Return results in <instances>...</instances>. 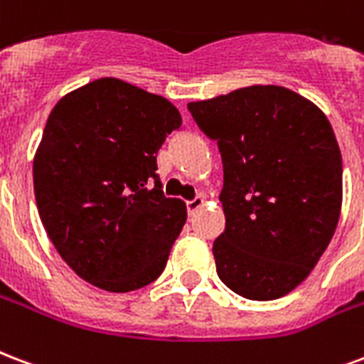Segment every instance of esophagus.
<instances>
[{
  "instance_id": "obj_1",
  "label": "esophagus",
  "mask_w": 364,
  "mask_h": 364,
  "mask_svg": "<svg viewBox=\"0 0 364 364\" xmlns=\"http://www.w3.org/2000/svg\"><path fill=\"white\" fill-rule=\"evenodd\" d=\"M204 204H206V202H204V198H202V196H198V198H194V200L187 202L188 215H194V213L198 212V210H200V208L204 206Z\"/></svg>"
}]
</instances>
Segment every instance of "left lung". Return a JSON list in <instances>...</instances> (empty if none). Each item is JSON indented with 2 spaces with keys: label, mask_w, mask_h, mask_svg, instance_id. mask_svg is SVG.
Returning a JSON list of instances; mask_svg holds the SVG:
<instances>
[{
  "label": "left lung",
  "mask_w": 364,
  "mask_h": 364,
  "mask_svg": "<svg viewBox=\"0 0 364 364\" xmlns=\"http://www.w3.org/2000/svg\"><path fill=\"white\" fill-rule=\"evenodd\" d=\"M223 162L219 279L267 301L292 292L328 248L342 212V152L321 108L282 85L187 105Z\"/></svg>",
  "instance_id": "left-lung-1"
}]
</instances>
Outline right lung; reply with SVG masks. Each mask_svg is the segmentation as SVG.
I'll list each match as a JSON object with an SVG mask.
<instances>
[{
    "label": "right lung",
    "instance_id": "1",
    "mask_svg": "<svg viewBox=\"0 0 364 364\" xmlns=\"http://www.w3.org/2000/svg\"><path fill=\"white\" fill-rule=\"evenodd\" d=\"M179 126L166 97L118 77L93 80L53 107L34 154L36 204L83 281L132 292L162 274L187 206L164 196L156 154Z\"/></svg>",
    "mask_w": 364,
    "mask_h": 364
}]
</instances>
